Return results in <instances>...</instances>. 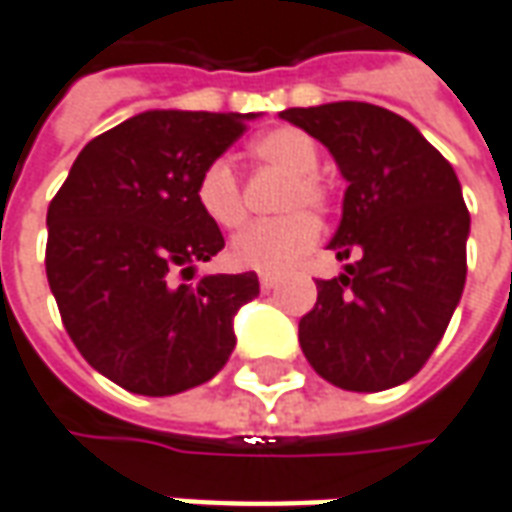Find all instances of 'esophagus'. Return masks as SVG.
I'll use <instances>...</instances> for the list:
<instances>
[{"instance_id": "obj_1", "label": "esophagus", "mask_w": 512, "mask_h": 512, "mask_svg": "<svg viewBox=\"0 0 512 512\" xmlns=\"http://www.w3.org/2000/svg\"><path fill=\"white\" fill-rule=\"evenodd\" d=\"M277 283H280V277H277V274H260V289L263 291H272Z\"/></svg>"}]
</instances>
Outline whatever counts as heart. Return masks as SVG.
Segmentation results:
<instances>
[{
  "label": "heart",
  "instance_id": "obj_1",
  "mask_svg": "<svg viewBox=\"0 0 512 512\" xmlns=\"http://www.w3.org/2000/svg\"><path fill=\"white\" fill-rule=\"evenodd\" d=\"M249 155L260 167L286 175V186L280 189L277 198V212L286 215L255 223L246 232H240L229 243V260L240 269H252V272H286L320 240V221L300 206L326 209L331 201V189L314 172L320 164V150L303 130L277 127L257 135L249 144ZM195 201L203 215L221 229H238L246 221L238 175L223 158L203 167L195 184Z\"/></svg>",
  "mask_w": 512,
  "mask_h": 512
}]
</instances>
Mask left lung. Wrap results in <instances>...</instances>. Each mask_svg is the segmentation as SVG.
I'll list each match as a JSON object with an SVG mask.
<instances>
[{
  "label": "left lung",
  "mask_w": 512,
  "mask_h": 512,
  "mask_svg": "<svg viewBox=\"0 0 512 512\" xmlns=\"http://www.w3.org/2000/svg\"><path fill=\"white\" fill-rule=\"evenodd\" d=\"M348 181L328 243L345 263L317 280L300 320L311 368L343 391H385L419 374L448 328L467 274L470 215L459 178L411 121L365 101L291 107Z\"/></svg>",
  "instance_id": "8db88e82"
}]
</instances>
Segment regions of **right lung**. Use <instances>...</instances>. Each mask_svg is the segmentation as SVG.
Returning a JSON list of instances; mask_svg holds the SVG:
<instances>
[{
    "instance_id": "right-lung-1",
    "label": "right lung",
    "mask_w": 512,
    "mask_h": 512,
    "mask_svg": "<svg viewBox=\"0 0 512 512\" xmlns=\"http://www.w3.org/2000/svg\"><path fill=\"white\" fill-rule=\"evenodd\" d=\"M255 113L147 110L93 138L47 209V283L81 357L141 397H172L221 371L255 272L195 274L223 249L198 209L206 164Z\"/></svg>"
}]
</instances>
